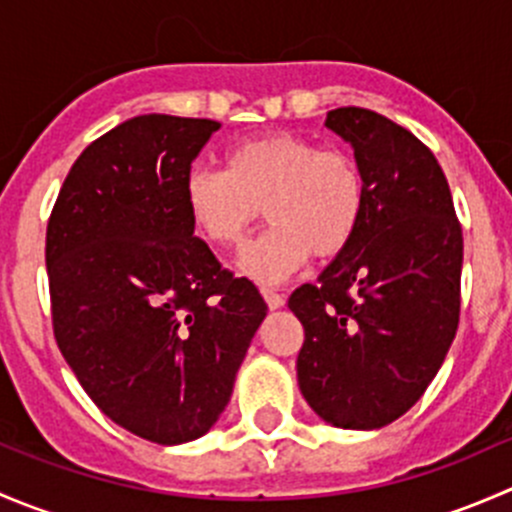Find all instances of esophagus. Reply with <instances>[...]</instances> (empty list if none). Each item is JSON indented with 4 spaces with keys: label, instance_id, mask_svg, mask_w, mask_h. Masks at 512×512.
<instances>
[{
    "label": "esophagus",
    "instance_id": "1",
    "mask_svg": "<svg viewBox=\"0 0 512 512\" xmlns=\"http://www.w3.org/2000/svg\"><path fill=\"white\" fill-rule=\"evenodd\" d=\"M262 297H265L267 307L270 309H280L282 304H285V294L275 292V289H270V287H262Z\"/></svg>",
    "mask_w": 512,
    "mask_h": 512
}]
</instances>
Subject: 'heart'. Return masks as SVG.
Listing matches in <instances>:
<instances>
[{
  "label": "heart",
  "instance_id": "obj_1",
  "mask_svg": "<svg viewBox=\"0 0 512 512\" xmlns=\"http://www.w3.org/2000/svg\"><path fill=\"white\" fill-rule=\"evenodd\" d=\"M223 165L190 170L185 208L213 247L240 245L265 208L270 227L240 257L252 280L282 282L309 255L327 260L352 245L366 210L364 173L352 153L270 133L232 143Z\"/></svg>",
  "mask_w": 512,
  "mask_h": 512
}]
</instances>
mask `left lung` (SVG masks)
<instances>
[{"label":"left lung","instance_id":"obj_1","mask_svg":"<svg viewBox=\"0 0 512 512\" xmlns=\"http://www.w3.org/2000/svg\"><path fill=\"white\" fill-rule=\"evenodd\" d=\"M327 128L352 143L366 210L352 245L289 297L304 327L297 381L337 428L404 416L441 369L461 314L463 235L436 156L411 131L359 106Z\"/></svg>","mask_w":512,"mask_h":512}]
</instances>
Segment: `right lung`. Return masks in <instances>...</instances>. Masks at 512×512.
<instances>
[{"label":"right lung","mask_w":512,"mask_h":512,"mask_svg":"<svg viewBox=\"0 0 512 512\" xmlns=\"http://www.w3.org/2000/svg\"><path fill=\"white\" fill-rule=\"evenodd\" d=\"M218 128L165 113L123 121L76 158L46 227L66 364L113 423L160 446L210 431L267 314L185 208L190 165Z\"/></svg>","instance_id":"1"}]
</instances>
